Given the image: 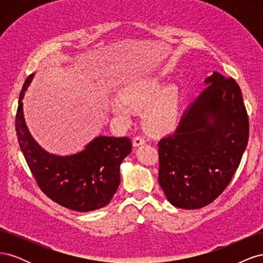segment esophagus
I'll list each match as a JSON object with an SVG mask.
<instances>
[{
	"label": "esophagus",
	"mask_w": 263,
	"mask_h": 263,
	"mask_svg": "<svg viewBox=\"0 0 263 263\" xmlns=\"http://www.w3.org/2000/svg\"><path fill=\"white\" fill-rule=\"evenodd\" d=\"M133 144H134V147H139V146H141V145L146 144V140H145V138H144V137L137 136V137H135V138H134Z\"/></svg>",
	"instance_id": "34e87169"
}]
</instances>
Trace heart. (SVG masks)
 I'll use <instances>...</instances> for the list:
<instances>
[{"label":"heart","mask_w":263,"mask_h":263,"mask_svg":"<svg viewBox=\"0 0 263 263\" xmlns=\"http://www.w3.org/2000/svg\"><path fill=\"white\" fill-rule=\"evenodd\" d=\"M182 94L177 84L164 86L161 77H137L123 84L119 98L110 102V109L123 122H128L134 109H142V122L155 133L170 130L181 113Z\"/></svg>","instance_id":"obj_1"}]
</instances>
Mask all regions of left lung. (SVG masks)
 I'll list each match as a JSON object with an SVG mask.
<instances>
[{"label": "left lung", "mask_w": 263, "mask_h": 263, "mask_svg": "<svg viewBox=\"0 0 263 263\" xmlns=\"http://www.w3.org/2000/svg\"><path fill=\"white\" fill-rule=\"evenodd\" d=\"M183 114L178 128L158 142L159 184L176 208L196 210L222 193L239 166L249 119L239 85L214 72Z\"/></svg>", "instance_id": "8db88e82"}]
</instances>
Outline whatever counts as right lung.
<instances>
[{
  "label": "right lung",
  "mask_w": 263,
  "mask_h": 263,
  "mask_svg": "<svg viewBox=\"0 0 263 263\" xmlns=\"http://www.w3.org/2000/svg\"><path fill=\"white\" fill-rule=\"evenodd\" d=\"M33 78L34 73L23 85L15 127L21 150L38 186L53 202L69 210L91 212L104 208L121 182L119 166L132 153L130 139L99 136L74 155L47 153L31 137L23 114L22 100Z\"/></svg>",
  "instance_id": "obj_1"
}]
</instances>
